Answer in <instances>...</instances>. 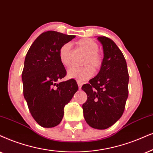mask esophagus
I'll list each match as a JSON object with an SVG mask.
<instances>
[{"mask_svg":"<svg viewBox=\"0 0 153 153\" xmlns=\"http://www.w3.org/2000/svg\"><path fill=\"white\" fill-rule=\"evenodd\" d=\"M77 83H78V88H79V90H80L81 87H82V82H80V81L78 80V81H77Z\"/></svg>","mask_w":153,"mask_h":153,"instance_id":"34e87169","label":"esophagus"}]
</instances>
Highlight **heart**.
<instances>
[{
	"mask_svg": "<svg viewBox=\"0 0 153 153\" xmlns=\"http://www.w3.org/2000/svg\"><path fill=\"white\" fill-rule=\"evenodd\" d=\"M77 44L86 52L82 67H72L68 71V76L70 78L76 79L79 81L88 80L93 75L94 70H98L102 66V59L98 53L99 46L94 40L89 38H84L79 40ZM59 59L62 65L65 67L71 64V44L65 43L61 46L59 52Z\"/></svg>",
	"mask_w": 153,
	"mask_h": 153,
	"instance_id": "1",
	"label": "heart"
}]
</instances>
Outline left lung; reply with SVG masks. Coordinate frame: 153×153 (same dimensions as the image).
<instances>
[{
	"label": "left lung",
	"instance_id": "left-lung-1",
	"mask_svg": "<svg viewBox=\"0 0 153 153\" xmlns=\"http://www.w3.org/2000/svg\"><path fill=\"white\" fill-rule=\"evenodd\" d=\"M103 46L104 59L99 73L83 85L88 100L82 104L89 126L106 129L122 116L128 95V72L122 52L111 39L98 36Z\"/></svg>",
	"mask_w": 153,
	"mask_h": 153
}]
</instances>
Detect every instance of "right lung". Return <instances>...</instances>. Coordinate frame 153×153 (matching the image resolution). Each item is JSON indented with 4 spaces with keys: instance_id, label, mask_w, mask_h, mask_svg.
<instances>
[{
    "instance_id": "right-lung-1",
    "label": "right lung",
    "mask_w": 153,
    "mask_h": 153,
    "mask_svg": "<svg viewBox=\"0 0 153 153\" xmlns=\"http://www.w3.org/2000/svg\"><path fill=\"white\" fill-rule=\"evenodd\" d=\"M75 37L55 31L43 32L31 45L25 57L23 94L32 117L44 128L61 123L65 105L78 90L74 79L57 82L66 75L59 59V49Z\"/></svg>"
}]
</instances>
